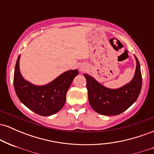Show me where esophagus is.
<instances>
[{"mask_svg":"<svg viewBox=\"0 0 154 154\" xmlns=\"http://www.w3.org/2000/svg\"><path fill=\"white\" fill-rule=\"evenodd\" d=\"M80 70H81V71H83V69H82V68L80 69Z\"/></svg>","mask_w":154,"mask_h":154,"instance_id":"esophagus-1","label":"esophagus"}]
</instances>
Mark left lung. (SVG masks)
Returning <instances> with one entry per match:
<instances>
[{
  "instance_id": "1",
  "label": "left lung",
  "mask_w": 154,
  "mask_h": 154,
  "mask_svg": "<svg viewBox=\"0 0 154 154\" xmlns=\"http://www.w3.org/2000/svg\"><path fill=\"white\" fill-rule=\"evenodd\" d=\"M136 59L137 66L132 80L119 89H109L85 74L87 82L88 100L93 110L106 116L118 115L135 102L142 88V75L140 62Z\"/></svg>"
}]
</instances>
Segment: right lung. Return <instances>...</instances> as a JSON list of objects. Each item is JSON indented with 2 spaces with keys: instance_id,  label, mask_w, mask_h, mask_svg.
Wrapping results in <instances>:
<instances>
[{
  "instance_id": "obj_1",
  "label": "right lung",
  "mask_w": 154,
  "mask_h": 154,
  "mask_svg": "<svg viewBox=\"0 0 154 154\" xmlns=\"http://www.w3.org/2000/svg\"><path fill=\"white\" fill-rule=\"evenodd\" d=\"M19 59L20 56L16 63L14 85L20 101L40 116H51L61 110L66 101V92L78 75V70L67 71L46 85L36 86L22 77L19 71Z\"/></svg>"
}]
</instances>
